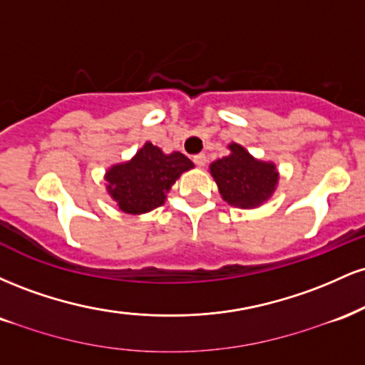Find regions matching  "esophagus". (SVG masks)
Returning a JSON list of instances; mask_svg holds the SVG:
<instances>
[{
	"instance_id": "esophagus-1",
	"label": "esophagus",
	"mask_w": 365,
	"mask_h": 365,
	"mask_svg": "<svg viewBox=\"0 0 365 365\" xmlns=\"http://www.w3.org/2000/svg\"><path fill=\"white\" fill-rule=\"evenodd\" d=\"M194 163L199 168H202V166H206L207 159H206V154H195L194 156Z\"/></svg>"
}]
</instances>
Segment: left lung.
Listing matches in <instances>:
<instances>
[{
    "instance_id": "left-lung-1",
    "label": "left lung",
    "mask_w": 365,
    "mask_h": 365,
    "mask_svg": "<svg viewBox=\"0 0 365 365\" xmlns=\"http://www.w3.org/2000/svg\"><path fill=\"white\" fill-rule=\"evenodd\" d=\"M228 148L230 156L209 166L221 197L232 206H259L274 192L278 171L273 163L257 161L242 145L230 144Z\"/></svg>"
}]
</instances>
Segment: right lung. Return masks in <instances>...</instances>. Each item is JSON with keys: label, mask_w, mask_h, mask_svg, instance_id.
<instances>
[{"label": "right lung", "mask_w": 365, "mask_h": 365, "mask_svg": "<svg viewBox=\"0 0 365 365\" xmlns=\"http://www.w3.org/2000/svg\"><path fill=\"white\" fill-rule=\"evenodd\" d=\"M190 168L194 163L182 153L165 154L148 142L132 161L108 171V192L121 211L140 215L161 206L175 180Z\"/></svg>", "instance_id": "right-lung-1"}]
</instances>
